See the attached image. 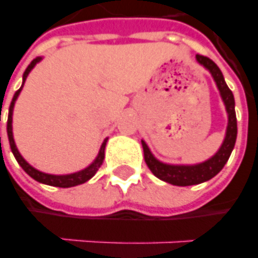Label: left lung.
<instances>
[{
	"label": "left lung",
	"instance_id": "8db88e82",
	"mask_svg": "<svg viewBox=\"0 0 258 258\" xmlns=\"http://www.w3.org/2000/svg\"><path fill=\"white\" fill-rule=\"evenodd\" d=\"M197 62L203 65L211 74L214 82L220 90L221 98L225 104V109L228 112V126H226L225 139L221 144L220 150L215 154L208 158L207 161L195 164V165H171L158 161L154 155L151 154L149 146L144 140H142L144 151V161L150 168V171L154 173L158 179H161L167 183L175 184V186H190V184H199L203 182H207L214 178L217 173L224 168L226 161L229 160L231 153L235 147L237 135V123H236V112H235V98L229 87L226 86L224 75L217 67V63L211 61L210 58L204 55H196Z\"/></svg>",
	"mask_w": 258,
	"mask_h": 258
}]
</instances>
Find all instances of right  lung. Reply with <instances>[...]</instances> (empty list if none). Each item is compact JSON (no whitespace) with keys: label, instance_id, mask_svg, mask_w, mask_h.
Listing matches in <instances>:
<instances>
[{"label":"right lung","instance_id":"add662e5","mask_svg":"<svg viewBox=\"0 0 258 258\" xmlns=\"http://www.w3.org/2000/svg\"><path fill=\"white\" fill-rule=\"evenodd\" d=\"M41 61V56H37L36 59H33L30 62V65L26 68V71H25V74H23V83H22V87L25 85V80H26L27 75L30 74V71H32L33 68L36 67V63L37 62ZM22 87L19 90L16 91L15 96L12 98V101H11V105H9V112H8V122H7V132H8V139H9V146H11V150H12V153L15 155L16 161L18 164L23 168V171L29 175V176H32L34 180H37L40 183H44V184H50V186H56V187H72V186H78V184H82L87 182L89 179H91L96 172L98 171V168L101 167V164L104 161V150H105V144H107V140L108 139H105L101 144V149L98 151V155H97V158L94 161L91 162L90 165L85 169H82L79 172H74V173H68V175H51V173H44L41 172V171H38L36 168H33L29 162L23 158L21 155V153L18 151L16 149V144L15 140H14V133H12V114H14V105H15V101L18 96H19V93H21ZM1 108H3V105H1Z\"/></svg>","mask_w":258,"mask_h":258}]
</instances>
